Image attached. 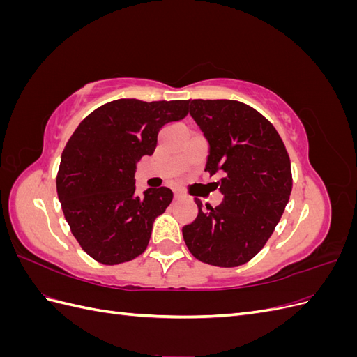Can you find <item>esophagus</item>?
Segmentation results:
<instances>
[{
	"instance_id": "esophagus-1",
	"label": "esophagus",
	"mask_w": 357,
	"mask_h": 357,
	"mask_svg": "<svg viewBox=\"0 0 357 357\" xmlns=\"http://www.w3.org/2000/svg\"><path fill=\"white\" fill-rule=\"evenodd\" d=\"M183 198H185V195H183V193H180V192L174 193V199H183Z\"/></svg>"
}]
</instances>
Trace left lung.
<instances>
[{
  "label": "left lung",
  "instance_id": "obj_1",
  "mask_svg": "<svg viewBox=\"0 0 357 357\" xmlns=\"http://www.w3.org/2000/svg\"><path fill=\"white\" fill-rule=\"evenodd\" d=\"M189 112L207 138L205 171L223 201L183 226L198 261L232 268L250 261L273 235L291 192L290 159L273 123L250 105L232 100H192Z\"/></svg>",
  "mask_w": 357,
  "mask_h": 357
}]
</instances>
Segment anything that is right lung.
I'll list each match as a JSON object with an SVG mask.
<instances>
[{
	"label": "right lung",
	"mask_w": 357,
	"mask_h": 357,
	"mask_svg": "<svg viewBox=\"0 0 357 357\" xmlns=\"http://www.w3.org/2000/svg\"><path fill=\"white\" fill-rule=\"evenodd\" d=\"M189 101L116 100L93 110L61 156L58 198L74 238L95 261L117 265L142 255L158 215L172 201L168 188L135 193V169L153 155L160 128L181 121Z\"/></svg>",
	"instance_id": "obj_1"
}]
</instances>
